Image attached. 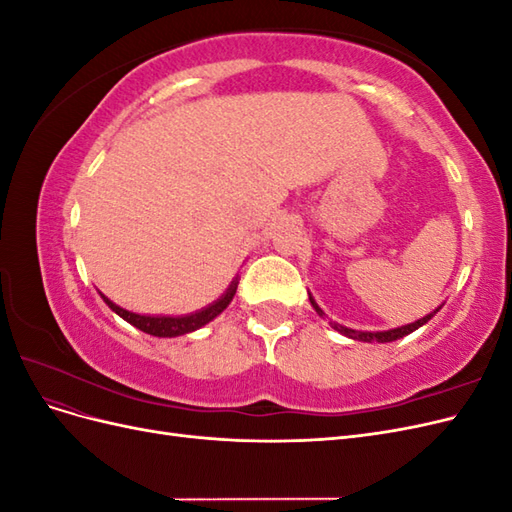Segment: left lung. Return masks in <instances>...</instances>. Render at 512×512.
Returning <instances> with one entry per match:
<instances>
[{
    "label": "left lung",
    "instance_id": "1",
    "mask_svg": "<svg viewBox=\"0 0 512 512\" xmlns=\"http://www.w3.org/2000/svg\"><path fill=\"white\" fill-rule=\"evenodd\" d=\"M309 301H312V305H314V309L316 312L322 316V309L316 305V301L309 297ZM438 312V309H436ZM433 312V314H436ZM433 314H429V316H425V318H421V320H416V322H412V324H406V327H399V329H391V331H380V333H363V331H354V329H346V327H337V324H333V329H337L339 333H344V335H348V337H352V339H359V342H395V339H399V337H404V335H408V333H412V331H416L418 327H423L425 322H429L431 318H433Z\"/></svg>",
    "mask_w": 512,
    "mask_h": 512
}]
</instances>
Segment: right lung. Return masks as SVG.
I'll return each mask as SVG.
<instances>
[{
    "label": "right lung",
    "instance_id": "1",
    "mask_svg": "<svg viewBox=\"0 0 512 512\" xmlns=\"http://www.w3.org/2000/svg\"><path fill=\"white\" fill-rule=\"evenodd\" d=\"M237 292V282H232L230 288L226 290V294L222 299L215 301L213 305L205 307L203 312H196L190 316H179V318H170V316H138L132 312H126V309H121L119 305H115L113 301H108L106 297H102L106 301V305L113 309L117 316H121L126 322H130L132 327L141 329L143 333L149 335H156V337H177V335H185V333H192L196 329L203 327V324L211 322L215 316L222 314L224 309L228 307V303L232 301Z\"/></svg>",
    "mask_w": 512,
    "mask_h": 512
}]
</instances>
